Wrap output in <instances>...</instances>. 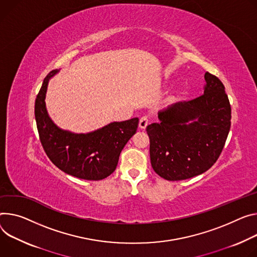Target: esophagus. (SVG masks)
<instances>
[{
  "label": "esophagus",
  "instance_id": "34e87169",
  "mask_svg": "<svg viewBox=\"0 0 257 257\" xmlns=\"http://www.w3.org/2000/svg\"><path fill=\"white\" fill-rule=\"evenodd\" d=\"M148 124H149V118H148V116L147 115L142 116L141 120H139V128H141V129H146Z\"/></svg>",
  "mask_w": 257,
  "mask_h": 257
}]
</instances>
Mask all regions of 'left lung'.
Returning a JSON list of instances; mask_svg holds the SVG:
<instances>
[{"label":"left lung","instance_id":"obj_1","mask_svg":"<svg viewBox=\"0 0 257 257\" xmlns=\"http://www.w3.org/2000/svg\"><path fill=\"white\" fill-rule=\"evenodd\" d=\"M204 94L163 108L160 123L147 127L155 172L167 180L204 173L219 158L230 128L231 109L221 81L205 74Z\"/></svg>","mask_w":257,"mask_h":257}]
</instances>
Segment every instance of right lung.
<instances>
[{
    "mask_svg": "<svg viewBox=\"0 0 257 257\" xmlns=\"http://www.w3.org/2000/svg\"><path fill=\"white\" fill-rule=\"evenodd\" d=\"M50 72L42 84L35 102V116L43 149L61 171L86 180H100L116 168L122 150L138 127V118L113 122L98 130L77 134L57 127L48 114L45 97Z\"/></svg>",
    "mask_w": 257,
    "mask_h": 257,
    "instance_id": "obj_1",
    "label": "right lung"
}]
</instances>
